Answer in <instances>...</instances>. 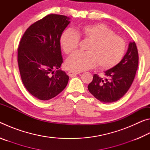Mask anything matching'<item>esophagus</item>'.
Masks as SVG:
<instances>
[{"instance_id": "obj_1", "label": "esophagus", "mask_w": 150, "mask_h": 150, "mask_svg": "<svg viewBox=\"0 0 150 150\" xmlns=\"http://www.w3.org/2000/svg\"><path fill=\"white\" fill-rule=\"evenodd\" d=\"M79 73V72H75V71H70L67 73L68 75L69 76V77H73V76H75V75H77Z\"/></svg>"}]
</instances>
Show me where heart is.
Listing matches in <instances>:
<instances>
[{
	"label": "heart",
	"mask_w": 150,
	"mask_h": 150,
	"mask_svg": "<svg viewBox=\"0 0 150 150\" xmlns=\"http://www.w3.org/2000/svg\"><path fill=\"white\" fill-rule=\"evenodd\" d=\"M79 38L88 40L87 52H76L66 60L67 69L79 72L91 69L97 63L101 69L107 70L121 60L126 50L122 38L114 34L105 24L97 23L81 26L75 30H66L59 39L65 54H69L79 46Z\"/></svg>",
	"instance_id": "obj_1"
}]
</instances>
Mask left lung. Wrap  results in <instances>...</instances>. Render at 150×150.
I'll use <instances>...</instances> for the list:
<instances>
[{
	"label": "left lung",
	"instance_id": "obj_1",
	"mask_svg": "<svg viewBox=\"0 0 150 150\" xmlns=\"http://www.w3.org/2000/svg\"><path fill=\"white\" fill-rule=\"evenodd\" d=\"M138 52L136 43L130 42L123 59L111 69L105 71L106 79L93 75L88 85L89 92L105 103H114L125 95L132 84L138 67Z\"/></svg>",
	"mask_w": 150,
	"mask_h": 150
}]
</instances>
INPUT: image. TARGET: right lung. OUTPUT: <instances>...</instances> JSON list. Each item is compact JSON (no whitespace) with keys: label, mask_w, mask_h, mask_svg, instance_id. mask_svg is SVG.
<instances>
[{"label":"right lung","mask_w":150,"mask_h":150,"mask_svg":"<svg viewBox=\"0 0 150 150\" xmlns=\"http://www.w3.org/2000/svg\"><path fill=\"white\" fill-rule=\"evenodd\" d=\"M69 19L63 15H47L32 24L20 42L18 63L22 83L40 100L55 97L67 85L69 76L59 69L63 63L59 39Z\"/></svg>","instance_id":"1"}]
</instances>
